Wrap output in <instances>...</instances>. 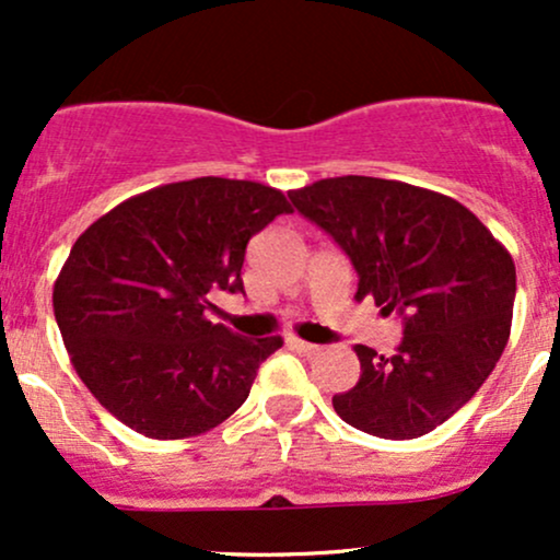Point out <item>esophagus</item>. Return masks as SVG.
<instances>
[{"label": "esophagus", "mask_w": 560, "mask_h": 560, "mask_svg": "<svg viewBox=\"0 0 560 560\" xmlns=\"http://www.w3.org/2000/svg\"><path fill=\"white\" fill-rule=\"evenodd\" d=\"M289 345H292L294 350H298V352H302V355H316V352H320V347H318V345L305 342V339H298V337L289 339Z\"/></svg>", "instance_id": "esophagus-1"}]
</instances>
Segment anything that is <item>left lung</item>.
I'll use <instances>...</instances> for the list:
<instances>
[{
	"mask_svg": "<svg viewBox=\"0 0 560 560\" xmlns=\"http://www.w3.org/2000/svg\"><path fill=\"white\" fill-rule=\"evenodd\" d=\"M358 271L355 300L402 318L392 358L355 345L361 378L334 395L339 419L384 440H416L477 395L511 337L516 266L471 210L440 191L339 176L289 191Z\"/></svg>",
	"mask_w": 560,
	"mask_h": 560,
	"instance_id": "obj_1",
	"label": "left lung"
}]
</instances>
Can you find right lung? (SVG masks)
Here are the masks:
<instances>
[{
    "label": "right lung",
    "mask_w": 560,
    "mask_h": 560,
    "mask_svg": "<svg viewBox=\"0 0 560 560\" xmlns=\"http://www.w3.org/2000/svg\"><path fill=\"white\" fill-rule=\"evenodd\" d=\"M292 213L273 186L202 176L144 191L75 240L52 305L70 363L118 421L150 440L215 429L247 400L281 337L242 339L205 318L244 292L247 242Z\"/></svg>",
    "instance_id": "add662e5"
}]
</instances>
